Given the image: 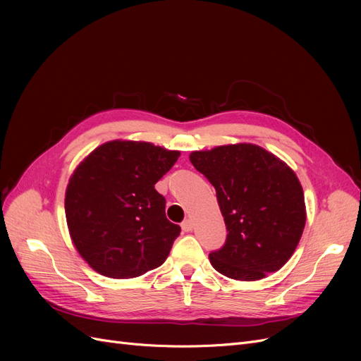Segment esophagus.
<instances>
[{
  "mask_svg": "<svg viewBox=\"0 0 361 361\" xmlns=\"http://www.w3.org/2000/svg\"><path fill=\"white\" fill-rule=\"evenodd\" d=\"M180 227H182V231H183V232H191V231H192V227H194V223H192L191 218H187V220H183V221H182Z\"/></svg>",
  "mask_w": 361,
  "mask_h": 361,
  "instance_id": "esophagus-1",
  "label": "esophagus"
}]
</instances>
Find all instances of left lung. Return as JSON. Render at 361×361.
<instances>
[{
	"label": "left lung",
	"instance_id": "1",
	"mask_svg": "<svg viewBox=\"0 0 361 361\" xmlns=\"http://www.w3.org/2000/svg\"><path fill=\"white\" fill-rule=\"evenodd\" d=\"M190 161L215 188L227 228L224 245L209 255L212 267L243 281L279 271L305 224L297 174L265 149L247 143L192 152Z\"/></svg>",
	"mask_w": 361,
	"mask_h": 361
}]
</instances>
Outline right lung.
I'll use <instances>...</instances> for the list:
<instances>
[{
  "label": "right lung",
  "instance_id": "1",
  "mask_svg": "<svg viewBox=\"0 0 361 361\" xmlns=\"http://www.w3.org/2000/svg\"><path fill=\"white\" fill-rule=\"evenodd\" d=\"M145 141H108L73 171L64 209L72 241L94 271L133 279L161 267L180 227L155 183L179 158Z\"/></svg>",
  "mask_w": 361,
  "mask_h": 361
}]
</instances>
